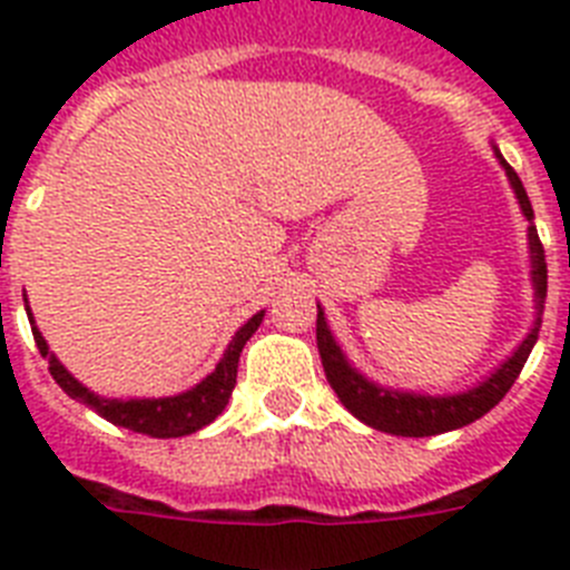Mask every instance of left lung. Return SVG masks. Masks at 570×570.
Segmentation results:
<instances>
[{"label": "left lung", "instance_id": "left-lung-1", "mask_svg": "<svg viewBox=\"0 0 570 570\" xmlns=\"http://www.w3.org/2000/svg\"><path fill=\"white\" fill-rule=\"evenodd\" d=\"M502 159V156H500ZM508 170V179H511L513 190H517V199L522 205V214L528 216V239H531V259H533V285H537V325L531 328L528 340L517 347V354L505 362V365L491 376V380L482 382L480 387H473L468 394L456 396H416V394H394V391H385V387H376L360 376L354 367L347 365L342 351L336 347L334 336H331L328 325H325V316L322 311L316 314V347H320L322 367H325V376H328L334 394L340 396L342 405L362 420L365 425L376 428V431H385V434L396 436H434L445 434V431H454V428L468 425V422L480 420L491 411L502 396L511 391V385L517 382L520 371L525 367L528 354H531L533 342L540 336L542 325V311H546V291H548V265H546V248H542L537 228H533V210L528 203V194L522 188L520 176L511 165L502 159Z\"/></svg>", "mask_w": 570, "mask_h": 570}]
</instances>
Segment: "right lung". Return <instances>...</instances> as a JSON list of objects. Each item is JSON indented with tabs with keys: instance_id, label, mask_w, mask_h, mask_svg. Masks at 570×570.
Instances as JSON below:
<instances>
[{
	"instance_id": "right-lung-1",
	"label": "right lung",
	"mask_w": 570,
	"mask_h": 570,
	"mask_svg": "<svg viewBox=\"0 0 570 570\" xmlns=\"http://www.w3.org/2000/svg\"><path fill=\"white\" fill-rule=\"evenodd\" d=\"M262 316H265V311L250 316V320L236 331L234 342L228 345V351H225L223 362L216 365L214 374L205 376L199 385L185 391V394L165 396V400H99L97 394H90L88 387L79 385V382L59 365L57 356L48 351V342L42 340L37 325H33V340H37L39 354L48 356L50 376L59 382V387H62L70 400H79L82 405L94 407L99 416H105V420L114 422V425L119 428H128L134 434L170 440V436L194 434V431H199V428H205L208 422H214L216 416L223 414L225 405H228L230 400V391H234L236 385V365H239L242 347H245V342L254 336V331L259 328ZM28 320H33V316H28Z\"/></svg>"
}]
</instances>
